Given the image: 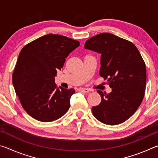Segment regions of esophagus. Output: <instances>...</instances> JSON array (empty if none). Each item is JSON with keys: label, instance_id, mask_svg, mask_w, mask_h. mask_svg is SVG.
Returning a JSON list of instances; mask_svg holds the SVG:
<instances>
[{"label": "esophagus", "instance_id": "34e87169", "mask_svg": "<svg viewBox=\"0 0 158 158\" xmlns=\"http://www.w3.org/2000/svg\"><path fill=\"white\" fill-rule=\"evenodd\" d=\"M79 90L80 92H81V93H89L90 90H89V89H83V88H80V89H79Z\"/></svg>", "mask_w": 158, "mask_h": 158}]
</instances>
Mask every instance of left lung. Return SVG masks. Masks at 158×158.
<instances>
[{
    "label": "left lung",
    "instance_id": "left-lung-1",
    "mask_svg": "<svg viewBox=\"0 0 158 158\" xmlns=\"http://www.w3.org/2000/svg\"><path fill=\"white\" fill-rule=\"evenodd\" d=\"M84 48L101 54L100 75L112 90L108 94L97 90L102 100L92 107L93 116L106 125L122 123L142 102L146 82L144 60L132 42L108 33L90 37Z\"/></svg>",
    "mask_w": 158,
    "mask_h": 158
}]
</instances>
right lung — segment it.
<instances>
[{
    "mask_svg": "<svg viewBox=\"0 0 158 158\" xmlns=\"http://www.w3.org/2000/svg\"><path fill=\"white\" fill-rule=\"evenodd\" d=\"M79 42L60 35L48 34L25 45L12 74V83L21 106L28 115L42 122L62 117L69 108L75 90L58 88L57 70Z\"/></svg>",
    "mask_w": 158,
    "mask_h": 158,
    "instance_id": "1",
    "label": "right lung"
}]
</instances>
